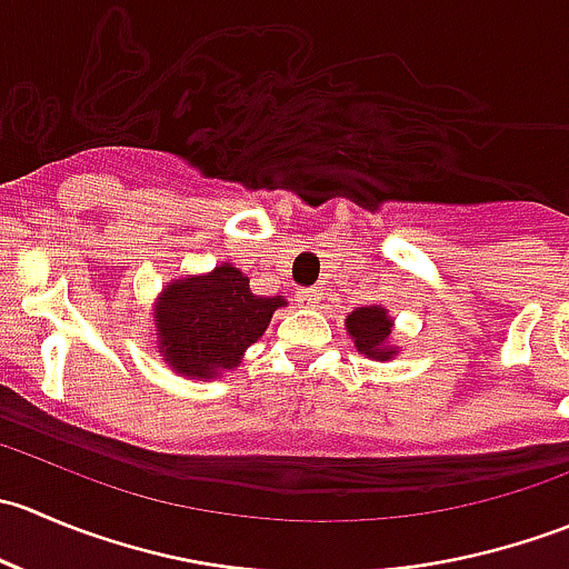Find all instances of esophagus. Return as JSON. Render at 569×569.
<instances>
[{
    "instance_id": "34e87169",
    "label": "esophagus",
    "mask_w": 569,
    "mask_h": 569,
    "mask_svg": "<svg viewBox=\"0 0 569 569\" xmlns=\"http://www.w3.org/2000/svg\"><path fill=\"white\" fill-rule=\"evenodd\" d=\"M319 297H321L319 289H302V291H297V300H300L302 306H313V302H319Z\"/></svg>"
}]
</instances>
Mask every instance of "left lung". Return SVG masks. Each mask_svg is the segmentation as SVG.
<instances>
[{
    "label": "left lung",
    "mask_w": 569,
    "mask_h": 569,
    "mask_svg": "<svg viewBox=\"0 0 569 569\" xmlns=\"http://www.w3.org/2000/svg\"><path fill=\"white\" fill-rule=\"evenodd\" d=\"M391 330L393 319L382 306H366L355 308L347 317V332L352 336L355 347L360 355L375 360H388L396 355V347H391Z\"/></svg>",
    "instance_id": "obj_1"
}]
</instances>
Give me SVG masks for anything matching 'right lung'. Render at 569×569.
I'll return each instance as SVG.
<instances>
[{
  "label": "right lung",
  "instance_id": "1",
  "mask_svg": "<svg viewBox=\"0 0 569 569\" xmlns=\"http://www.w3.org/2000/svg\"><path fill=\"white\" fill-rule=\"evenodd\" d=\"M283 297H258L233 263L173 280L153 308L162 360L189 380H214L237 369L263 336Z\"/></svg>",
  "mask_w": 569,
  "mask_h": 569
}]
</instances>
